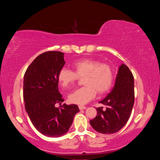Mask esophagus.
Masks as SVG:
<instances>
[{"instance_id":"34e87169","label":"esophagus","mask_w":160,"mask_h":160,"mask_svg":"<svg viewBox=\"0 0 160 160\" xmlns=\"http://www.w3.org/2000/svg\"><path fill=\"white\" fill-rule=\"evenodd\" d=\"M78 107H79V109H80V110H83V109H86V107H85V106H82V105H79V106H78Z\"/></svg>"}]
</instances>
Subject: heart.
Segmentation results:
<instances>
[{
  "label": "heart",
  "mask_w": 160,
  "mask_h": 160,
  "mask_svg": "<svg viewBox=\"0 0 160 160\" xmlns=\"http://www.w3.org/2000/svg\"><path fill=\"white\" fill-rule=\"evenodd\" d=\"M75 72L63 67L58 75L59 83L64 88L73 85L79 78L85 77V86L74 90L68 96L69 101L76 104H85L99 94H104L109 90L113 81V72L109 65L101 63L94 59H82L74 62Z\"/></svg>",
  "instance_id": "b5f03b06"
}]
</instances>
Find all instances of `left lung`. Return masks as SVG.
Masks as SVG:
<instances>
[{
    "label": "left lung",
    "mask_w": 160,
    "mask_h": 160,
    "mask_svg": "<svg viewBox=\"0 0 160 160\" xmlns=\"http://www.w3.org/2000/svg\"><path fill=\"white\" fill-rule=\"evenodd\" d=\"M99 103L106 106V110L97 108V115L90 121L92 127L103 134L120 131L128 121L134 104L133 75L125 64L119 66L114 86Z\"/></svg>",
    "instance_id": "obj_1"
}]
</instances>
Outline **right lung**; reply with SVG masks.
Here are the masks:
<instances>
[{
    "label": "right lung",
    "instance_id": "obj_1",
    "mask_svg": "<svg viewBox=\"0 0 160 160\" xmlns=\"http://www.w3.org/2000/svg\"><path fill=\"white\" fill-rule=\"evenodd\" d=\"M65 63L63 53L47 51L32 61L24 75L26 112L35 128L48 137L66 134L80 111L76 104L56 107V104L63 102L58 90V75Z\"/></svg>",
    "mask_w": 160,
    "mask_h": 160
}]
</instances>
